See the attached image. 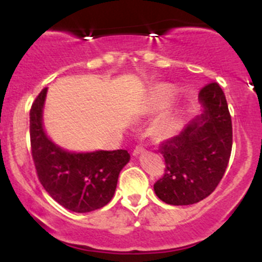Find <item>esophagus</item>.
<instances>
[{"label":"esophagus","mask_w":262,"mask_h":262,"mask_svg":"<svg viewBox=\"0 0 262 262\" xmlns=\"http://www.w3.org/2000/svg\"><path fill=\"white\" fill-rule=\"evenodd\" d=\"M143 151H145V148H144V145H143V144H138V145L135 146L134 150H133V155L137 156V155L141 154Z\"/></svg>","instance_id":"1"}]
</instances>
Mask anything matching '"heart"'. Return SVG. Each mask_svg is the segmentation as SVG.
<instances>
[{
	"instance_id": "heart-1",
	"label": "heart",
	"mask_w": 262,
	"mask_h": 262,
	"mask_svg": "<svg viewBox=\"0 0 262 262\" xmlns=\"http://www.w3.org/2000/svg\"><path fill=\"white\" fill-rule=\"evenodd\" d=\"M171 98H172V95H171V91L167 87H159L155 92V103L156 106L164 108L166 106H169V103L171 102ZM176 127V123L173 121H166L164 122V124L161 125L160 132L161 134L166 135L170 134L171 132Z\"/></svg>"
}]
</instances>
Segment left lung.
<instances>
[{
    "instance_id": "8db88e82",
    "label": "left lung",
    "mask_w": 262,
    "mask_h": 262,
    "mask_svg": "<svg viewBox=\"0 0 262 262\" xmlns=\"http://www.w3.org/2000/svg\"><path fill=\"white\" fill-rule=\"evenodd\" d=\"M204 112L179 135L162 141L165 172L155 182L156 196L172 206L208 197L223 179L233 145V127L223 90L217 82L200 91Z\"/></svg>"
}]
</instances>
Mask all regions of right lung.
<instances>
[{
    "instance_id": "1",
    "label": "right lung",
    "mask_w": 262,
    "mask_h": 262,
    "mask_svg": "<svg viewBox=\"0 0 262 262\" xmlns=\"http://www.w3.org/2000/svg\"><path fill=\"white\" fill-rule=\"evenodd\" d=\"M47 87L29 113L32 158L39 182L53 200L73 212L100 209L112 200L121 170L130 159L127 150H100L75 154L48 139L41 124Z\"/></svg>"
}]
</instances>
